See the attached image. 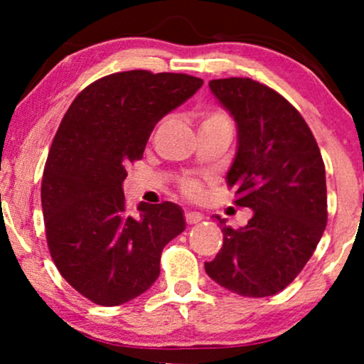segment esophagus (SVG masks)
Instances as JSON below:
<instances>
[{
	"label": "esophagus",
	"mask_w": 364,
	"mask_h": 364,
	"mask_svg": "<svg viewBox=\"0 0 364 364\" xmlns=\"http://www.w3.org/2000/svg\"><path fill=\"white\" fill-rule=\"evenodd\" d=\"M185 220L186 224H198L200 220H203V215L200 212H186Z\"/></svg>",
	"instance_id": "1"
}]
</instances>
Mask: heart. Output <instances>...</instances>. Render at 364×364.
<instances>
[{
	"label": "heart",
	"mask_w": 364,
	"mask_h": 364,
	"mask_svg": "<svg viewBox=\"0 0 364 364\" xmlns=\"http://www.w3.org/2000/svg\"><path fill=\"white\" fill-rule=\"evenodd\" d=\"M232 128V119L231 116L228 114L220 107H207V109L200 111V128ZM183 191L190 196H196L200 193V188L196 183L188 181L183 185Z\"/></svg>",
	"instance_id": "heart-1"
}]
</instances>
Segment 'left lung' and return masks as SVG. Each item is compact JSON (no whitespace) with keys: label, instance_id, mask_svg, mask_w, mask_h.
I'll use <instances>...</instances> for the list:
<instances>
[{"label":"left lung","instance_id":"1","mask_svg":"<svg viewBox=\"0 0 364 364\" xmlns=\"http://www.w3.org/2000/svg\"><path fill=\"white\" fill-rule=\"evenodd\" d=\"M237 124V152L228 173L245 228L220 223L224 243L205 272L248 298L281 292L310 260L327 225V183L318 144L299 111L252 78L208 82Z\"/></svg>","mask_w":364,"mask_h":364}]
</instances>
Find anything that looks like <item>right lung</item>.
I'll return each instance as SVG.
<instances>
[{"label":"right lung","instance_id":"1","mask_svg":"<svg viewBox=\"0 0 364 364\" xmlns=\"http://www.w3.org/2000/svg\"><path fill=\"white\" fill-rule=\"evenodd\" d=\"M202 85L185 73H112L85 87L61 119L41 186L46 240L63 279L92 303L118 306L147 291L164 246L185 231L173 202L129 214L123 181L157 121Z\"/></svg>","mask_w":364,"mask_h":364}]
</instances>
